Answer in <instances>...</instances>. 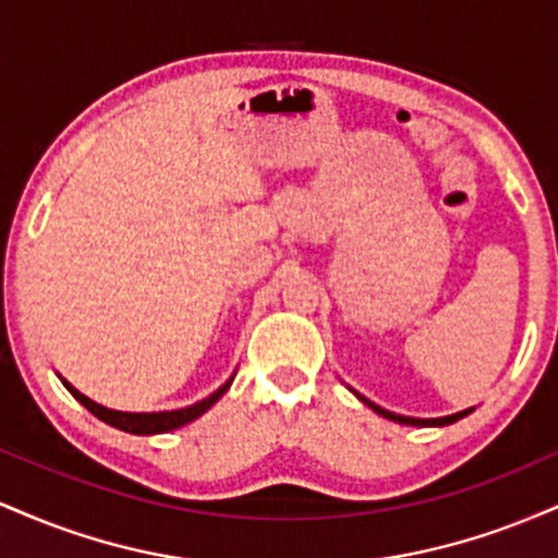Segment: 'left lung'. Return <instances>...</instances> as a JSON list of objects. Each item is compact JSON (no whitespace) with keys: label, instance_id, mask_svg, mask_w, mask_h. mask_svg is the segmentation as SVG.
<instances>
[{"label":"left lung","instance_id":"left-lung-1","mask_svg":"<svg viewBox=\"0 0 558 558\" xmlns=\"http://www.w3.org/2000/svg\"><path fill=\"white\" fill-rule=\"evenodd\" d=\"M351 393L356 396V399H360L362 403H367L369 409H373L375 414H380V417H386V420H393V422H399V425H414V427H444V425H451V422H457V420H462V417H466V414H472L475 412V407H470V409H464V412H457V414H448V417H430V420H422V417H403V414H396V412H388V409H383V407H377L375 401H369L367 396H362V393H356L354 388H349Z\"/></svg>","mask_w":558,"mask_h":558}]
</instances>
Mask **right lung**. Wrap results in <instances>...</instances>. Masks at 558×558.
Masks as SVG:
<instances>
[{"mask_svg":"<svg viewBox=\"0 0 558 558\" xmlns=\"http://www.w3.org/2000/svg\"><path fill=\"white\" fill-rule=\"evenodd\" d=\"M57 377H60L62 386H65L70 393H73L75 399H78L83 407H86L88 412L94 414V417H99L101 422H107V425L118 427V430L133 433V435H157V433L178 430V427L189 425V422H194L196 417H202V414L207 412L209 407H215V403L222 399V393H226V390L230 388V383H233L235 373L230 375L228 380L215 390V393H209L207 399L191 403V407H183V409H170V412H118V409L101 407V403H96L94 399H88V396H83L81 390L70 386V383L62 375H57Z\"/></svg>","mask_w":558,"mask_h":558,"instance_id":"1","label":"right lung"}]
</instances>
